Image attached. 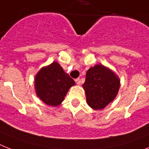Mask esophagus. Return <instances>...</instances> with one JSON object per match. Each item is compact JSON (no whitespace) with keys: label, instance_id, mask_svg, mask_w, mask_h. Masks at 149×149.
<instances>
[{"label":"esophagus","instance_id":"esophagus-1","mask_svg":"<svg viewBox=\"0 0 149 149\" xmlns=\"http://www.w3.org/2000/svg\"><path fill=\"white\" fill-rule=\"evenodd\" d=\"M75 82L77 85H80V84H81V83H82L81 80L80 79L79 77H78V78H77V79H75Z\"/></svg>","mask_w":149,"mask_h":149}]
</instances>
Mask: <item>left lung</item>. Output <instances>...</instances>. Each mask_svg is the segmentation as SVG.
Masks as SVG:
<instances>
[{
    "mask_svg": "<svg viewBox=\"0 0 149 149\" xmlns=\"http://www.w3.org/2000/svg\"><path fill=\"white\" fill-rule=\"evenodd\" d=\"M120 80L109 68L96 65L86 73L83 88L85 91L87 103L93 110H103L117 95Z\"/></svg>",
    "mask_w": 149,
    "mask_h": 149,
    "instance_id": "8db88e82",
    "label": "left lung"
}]
</instances>
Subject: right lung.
I'll list each match as a JSON object with an SVG mask.
<instances>
[{
    "label": "right lung",
    "mask_w": 149,
    "mask_h": 149,
    "mask_svg": "<svg viewBox=\"0 0 149 149\" xmlns=\"http://www.w3.org/2000/svg\"><path fill=\"white\" fill-rule=\"evenodd\" d=\"M74 84V80L56 61L42 68L34 79L37 97L51 107L60 105L70 88Z\"/></svg>",
    "instance_id": "obj_1"
}]
</instances>
